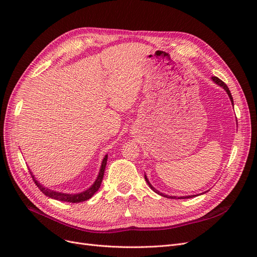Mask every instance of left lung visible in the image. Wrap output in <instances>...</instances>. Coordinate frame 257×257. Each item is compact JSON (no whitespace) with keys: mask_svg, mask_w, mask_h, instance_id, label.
<instances>
[{"mask_svg":"<svg viewBox=\"0 0 257 257\" xmlns=\"http://www.w3.org/2000/svg\"><path fill=\"white\" fill-rule=\"evenodd\" d=\"M212 80L215 82V83H217V84H219L220 85V87H222L225 91H226L227 92V94H228V96H229V98H230V100H231V104H232V106H234V100H232V96H231V94H230V91H229V89H228V87H227V85L226 84H225L221 79H219V78H217V77H212ZM145 179H146V181H147V183L148 184H149V186H150V188L155 192V193H158V194H160V195H162V196H166V197H168L167 195H163V194L162 193H160L158 190H155L154 188H153V186L151 185V183L149 182V180H148V179H147V176H145ZM194 196H195V195H191V196H186V197H181V198H191V197H194ZM170 198H177V197H174V196H169ZM178 198H180V197H178Z\"/></svg>","mask_w":257,"mask_h":257,"instance_id":"1","label":"left lung"}]
</instances>
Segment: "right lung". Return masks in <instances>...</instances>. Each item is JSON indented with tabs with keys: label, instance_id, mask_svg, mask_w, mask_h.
<instances>
[{
	"label": "right lung",
	"instance_id": "obj_1",
	"mask_svg": "<svg viewBox=\"0 0 257 257\" xmlns=\"http://www.w3.org/2000/svg\"><path fill=\"white\" fill-rule=\"evenodd\" d=\"M107 158H108V155H105V158L102 162V166H100L99 173H98V176L96 178L95 182L93 183L91 188H89L88 190H85L81 193H78V194H65V193H60V192H56V191H51L47 188H44L42 184L38 183L37 180H35L32 173L30 172V174H31V176H32L35 184L37 185V188L40 189L41 192H43L46 196H48V197L53 198V199H57V200L68 201V203H80V201L88 200L89 198H91L93 195H94V193L96 191H98L100 183H102V180H103V177H104L105 167H106V164H107Z\"/></svg>",
	"mask_w": 257,
	"mask_h": 257
}]
</instances>
